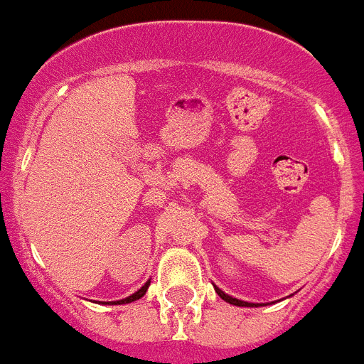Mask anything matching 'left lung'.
<instances>
[{
  "mask_svg": "<svg viewBox=\"0 0 364 364\" xmlns=\"http://www.w3.org/2000/svg\"><path fill=\"white\" fill-rule=\"evenodd\" d=\"M215 291H216V294L222 298V300L228 301V304H231V305H237V307H259V305H267V304H252V301H242V300H239V298H233V296L225 294V292L222 291V289H218L216 285H215Z\"/></svg>",
  "mask_w": 364,
  "mask_h": 364,
  "instance_id": "8db88e82",
  "label": "left lung"
}]
</instances>
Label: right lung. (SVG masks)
Wrapping results in <instances>:
<instances>
[{
  "label": "right lung",
  "instance_id": "add662e5",
  "mask_svg": "<svg viewBox=\"0 0 364 364\" xmlns=\"http://www.w3.org/2000/svg\"><path fill=\"white\" fill-rule=\"evenodd\" d=\"M149 283H151V281H146L144 285L140 287L139 291L135 292V294H131V296H127V298H124V300H116V301H105V304H109V305H124V304H131V301H136V300H140V298H142V296L146 294V291H148V287H149Z\"/></svg>",
  "mask_w": 364,
  "mask_h": 364
}]
</instances>
